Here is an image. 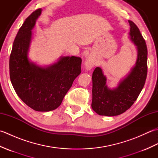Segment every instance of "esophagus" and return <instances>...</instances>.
Segmentation results:
<instances>
[{
    "label": "esophagus",
    "mask_w": 158,
    "mask_h": 158,
    "mask_svg": "<svg viewBox=\"0 0 158 158\" xmlns=\"http://www.w3.org/2000/svg\"><path fill=\"white\" fill-rule=\"evenodd\" d=\"M94 64H95V63L91 59H89V58L85 60V69L87 70L91 69L92 67L94 66Z\"/></svg>",
    "instance_id": "34e87169"
}]
</instances>
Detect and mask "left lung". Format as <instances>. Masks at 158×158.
Here are the masks:
<instances>
[{
  "instance_id": "obj_1",
  "label": "left lung",
  "mask_w": 158,
  "mask_h": 158,
  "mask_svg": "<svg viewBox=\"0 0 158 158\" xmlns=\"http://www.w3.org/2000/svg\"><path fill=\"white\" fill-rule=\"evenodd\" d=\"M130 39L136 46L138 56L135 66L117 88L110 89L102 69L96 67L92 74V108L100 115L115 116L126 112L138 98L147 75V48L139 28L129 20Z\"/></svg>"
}]
</instances>
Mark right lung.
Returning a JSON list of instances; mask_svg holds the SVG:
<instances>
[{"instance_id":"obj_1","label":"right lung","mask_w":158,"mask_h":158,"mask_svg":"<svg viewBox=\"0 0 158 158\" xmlns=\"http://www.w3.org/2000/svg\"><path fill=\"white\" fill-rule=\"evenodd\" d=\"M41 13V9L32 12L19 28L10 54L9 75L13 88L22 101L33 110L46 112L61 105L74 80L81 73L82 60L75 56L62 57L47 68L29 61L31 30Z\"/></svg>"}]
</instances>
